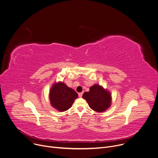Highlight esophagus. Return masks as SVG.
<instances>
[{"mask_svg":"<svg viewBox=\"0 0 158 158\" xmlns=\"http://www.w3.org/2000/svg\"><path fill=\"white\" fill-rule=\"evenodd\" d=\"M82 94H83V92H80V93H79V94H78V95H79V97H82Z\"/></svg>","mask_w":158,"mask_h":158,"instance_id":"obj_1","label":"esophagus"}]
</instances>
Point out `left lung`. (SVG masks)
Listing matches in <instances>:
<instances>
[{
  "instance_id": "1",
  "label": "left lung",
  "mask_w": 158,
  "mask_h": 158,
  "mask_svg": "<svg viewBox=\"0 0 158 158\" xmlns=\"http://www.w3.org/2000/svg\"><path fill=\"white\" fill-rule=\"evenodd\" d=\"M82 98L87 101L91 109L97 112L106 111L112 104L110 92L97 84L91 86L89 92H84Z\"/></svg>"
}]
</instances>
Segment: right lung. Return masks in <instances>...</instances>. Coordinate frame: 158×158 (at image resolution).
Returning <instances> with one entry per match:
<instances>
[{
	"mask_svg": "<svg viewBox=\"0 0 158 158\" xmlns=\"http://www.w3.org/2000/svg\"><path fill=\"white\" fill-rule=\"evenodd\" d=\"M77 97L78 95L74 90L61 81L52 84L49 93L51 106L60 112H64L70 109Z\"/></svg>",
	"mask_w": 158,
	"mask_h": 158,
	"instance_id": "add662e5",
	"label": "right lung"
}]
</instances>
